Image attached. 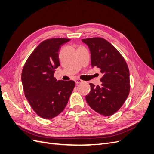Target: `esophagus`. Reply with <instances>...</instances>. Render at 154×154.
Segmentation results:
<instances>
[{
    "instance_id": "obj_1",
    "label": "esophagus",
    "mask_w": 154,
    "mask_h": 154,
    "mask_svg": "<svg viewBox=\"0 0 154 154\" xmlns=\"http://www.w3.org/2000/svg\"><path fill=\"white\" fill-rule=\"evenodd\" d=\"M82 82H83V80H80V79H76L75 80V83H76V84H78V83H80Z\"/></svg>"
}]
</instances>
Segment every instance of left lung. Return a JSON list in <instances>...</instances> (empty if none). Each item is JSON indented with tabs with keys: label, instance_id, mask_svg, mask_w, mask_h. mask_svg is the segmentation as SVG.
Returning <instances> with one entry per match:
<instances>
[{
	"label": "left lung",
	"instance_id": "8db88e82",
	"mask_svg": "<svg viewBox=\"0 0 154 154\" xmlns=\"http://www.w3.org/2000/svg\"><path fill=\"white\" fill-rule=\"evenodd\" d=\"M90 50L91 66L101 69V85L90 83L85 100L91 109L109 116L125 103L130 92V73L125 59L108 41L102 38L82 39Z\"/></svg>",
	"mask_w": 154,
	"mask_h": 154
}]
</instances>
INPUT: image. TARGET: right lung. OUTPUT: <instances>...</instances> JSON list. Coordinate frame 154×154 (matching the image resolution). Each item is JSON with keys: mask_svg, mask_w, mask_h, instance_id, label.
<instances>
[{"mask_svg": "<svg viewBox=\"0 0 154 154\" xmlns=\"http://www.w3.org/2000/svg\"><path fill=\"white\" fill-rule=\"evenodd\" d=\"M67 38H51L41 42L29 56L22 72L24 94L32 109L41 118L51 119L66 106L75 86L72 80H57L54 69L60 66L61 46Z\"/></svg>", "mask_w": 154, "mask_h": 154, "instance_id": "add662e5", "label": "right lung"}]
</instances>
